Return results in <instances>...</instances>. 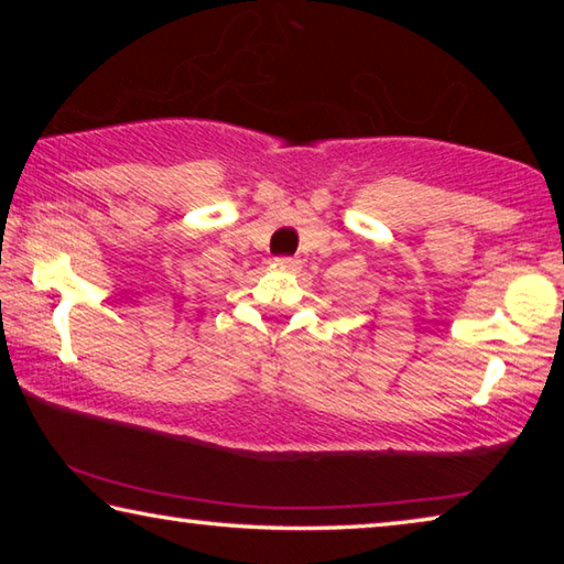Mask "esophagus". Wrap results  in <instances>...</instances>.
<instances>
[{
	"instance_id": "obj_1",
	"label": "esophagus",
	"mask_w": 564,
	"mask_h": 564,
	"mask_svg": "<svg viewBox=\"0 0 564 564\" xmlns=\"http://www.w3.org/2000/svg\"><path fill=\"white\" fill-rule=\"evenodd\" d=\"M275 265H279V269H283V271H299L301 261L291 259V256H281V259H275Z\"/></svg>"
}]
</instances>
